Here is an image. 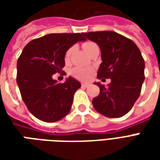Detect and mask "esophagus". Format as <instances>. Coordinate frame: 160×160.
Listing matches in <instances>:
<instances>
[{"label":"esophagus","mask_w":160,"mask_h":160,"mask_svg":"<svg viewBox=\"0 0 160 160\" xmlns=\"http://www.w3.org/2000/svg\"><path fill=\"white\" fill-rule=\"evenodd\" d=\"M81 86H82V87H88L89 86H90V84L88 83H82L81 84Z\"/></svg>","instance_id":"esophagus-1"}]
</instances>
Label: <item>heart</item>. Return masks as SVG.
<instances>
[{
  "label": "heart",
  "instance_id": "b5f03b06",
  "mask_svg": "<svg viewBox=\"0 0 160 160\" xmlns=\"http://www.w3.org/2000/svg\"><path fill=\"white\" fill-rule=\"evenodd\" d=\"M98 46L95 42H86L83 43V49H85V51L88 54L90 52L92 49H93L94 47ZM73 48H69V49L67 50L66 54H65V60L68 61L71 57V55L73 53ZM92 72V70L91 68H74L73 69L71 70V74L73 75L74 78H76L78 80H87L89 79L91 73Z\"/></svg>",
  "mask_w": 160,
  "mask_h": 160
}]
</instances>
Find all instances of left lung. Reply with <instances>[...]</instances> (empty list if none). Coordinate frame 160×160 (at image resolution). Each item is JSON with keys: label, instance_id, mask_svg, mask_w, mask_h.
Wrapping results in <instances>:
<instances>
[{"label": "left lung", "instance_id": "1", "mask_svg": "<svg viewBox=\"0 0 160 160\" xmlns=\"http://www.w3.org/2000/svg\"><path fill=\"white\" fill-rule=\"evenodd\" d=\"M83 36L100 48L102 62L98 79L111 80L107 87L94 83L100 89L92 99L94 109L107 118H121L130 111L141 94L145 80L141 51L132 40L111 31L87 32Z\"/></svg>", "mask_w": 160, "mask_h": 160}]
</instances>
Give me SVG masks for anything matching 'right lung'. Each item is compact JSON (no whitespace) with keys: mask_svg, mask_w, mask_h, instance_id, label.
Listing matches in <instances>:
<instances>
[{"mask_svg":"<svg viewBox=\"0 0 160 160\" xmlns=\"http://www.w3.org/2000/svg\"><path fill=\"white\" fill-rule=\"evenodd\" d=\"M82 41H86L82 33H51L32 40L23 49L16 80L26 107L38 119L54 122L69 113L81 85L70 76L58 83L52 75L62 73L67 50Z\"/></svg>","mask_w":160,"mask_h":160,"instance_id":"right-lung-1","label":"right lung"}]
</instances>
